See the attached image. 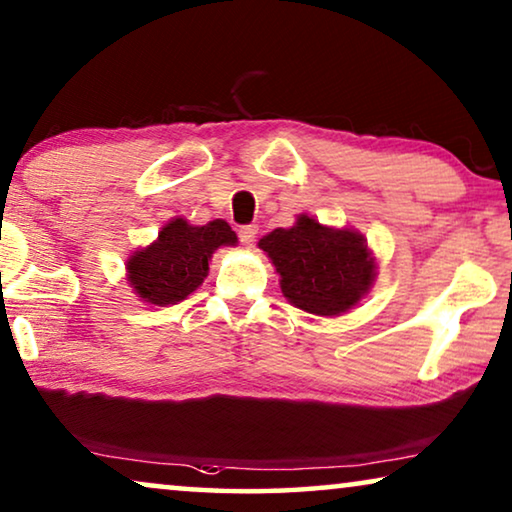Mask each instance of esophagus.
<instances>
[{
	"instance_id": "esophagus-1",
	"label": "esophagus",
	"mask_w": 512,
	"mask_h": 512,
	"mask_svg": "<svg viewBox=\"0 0 512 512\" xmlns=\"http://www.w3.org/2000/svg\"><path fill=\"white\" fill-rule=\"evenodd\" d=\"M239 239H241V243L246 248H253L255 246V239H257V227H241V232H239Z\"/></svg>"
}]
</instances>
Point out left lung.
I'll return each mask as SVG.
<instances>
[{"mask_svg": "<svg viewBox=\"0 0 512 512\" xmlns=\"http://www.w3.org/2000/svg\"><path fill=\"white\" fill-rule=\"evenodd\" d=\"M278 273L283 297L294 308L338 318L369 294L378 262L352 227H327L301 213L292 227H278L257 243Z\"/></svg>", "mask_w": 512, "mask_h": 512, "instance_id": "1", "label": "left lung"}]
</instances>
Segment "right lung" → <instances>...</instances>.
I'll return each mask as SVG.
<instances>
[{
  "label": "right lung",
  "mask_w": 512,
  "mask_h": 512,
  "mask_svg": "<svg viewBox=\"0 0 512 512\" xmlns=\"http://www.w3.org/2000/svg\"><path fill=\"white\" fill-rule=\"evenodd\" d=\"M236 243L239 239L225 220L190 225L185 218H174L150 246L127 257L125 280L143 304L174 306L204 283L215 250Z\"/></svg>",
  "instance_id": "right-lung-1"
}]
</instances>
